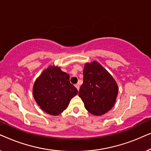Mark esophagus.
Here are the masks:
<instances>
[{
	"mask_svg": "<svg viewBox=\"0 0 151 151\" xmlns=\"http://www.w3.org/2000/svg\"><path fill=\"white\" fill-rule=\"evenodd\" d=\"M75 86L76 87V88H77V89H78V91H79V89H80V85H79V84H76V85H75Z\"/></svg>",
	"mask_w": 151,
	"mask_h": 151,
	"instance_id": "1",
	"label": "esophagus"
}]
</instances>
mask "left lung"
Returning <instances> with one entry per match:
<instances>
[{
	"mask_svg": "<svg viewBox=\"0 0 151 151\" xmlns=\"http://www.w3.org/2000/svg\"><path fill=\"white\" fill-rule=\"evenodd\" d=\"M83 84L79 97L88 112L102 115L114 106L118 86L112 76L98 62L86 63L83 71Z\"/></svg>",
	"mask_w": 151,
	"mask_h": 151,
	"instance_id": "obj_1",
	"label": "left lung"
}]
</instances>
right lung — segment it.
<instances>
[{
	"instance_id": "obj_1",
	"label": "right lung",
	"mask_w": 151,
	"mask_h": 151,
	"mask_svg": "<svg viewBox=\"0 0 151 151\" xmlns=\"http://www.w3.org/2000/svg\"><path fill=\"white\" fill-rule=\"evenodd\" d=\"M78 90L70 83L69 75L60 68L49 66L37 78L33 95L40 109L51 115H58L67 108Z\"/></svg>"
}]
</instances>
